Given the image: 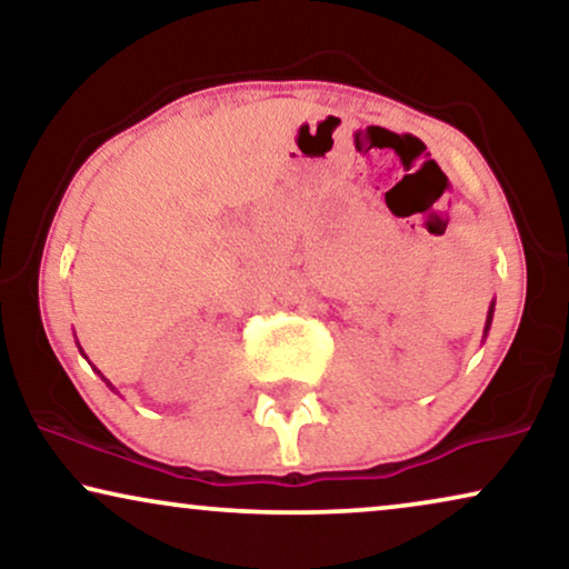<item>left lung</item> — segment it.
<instances>
[{"instance_id": "obj_1", "label": "left lung", "mask_w": 569, "mask_h": 569, "mask_svg": "<svg viewBox=\"0 0 569 569\" xmlns=\"http://www.w3.org/2000/svg\"><path fill=\"white\" fill-rule=\"evenodd\" d=\"M492 316H495V300H492V306H489V310H487V323H485V339H487V333H489V326H492Z\"/></svg>"}]
</instances>
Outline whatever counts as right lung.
<instances>
[{
	"label": "right lung",
	"mask_w": 569,
	"mask_h": 569,
	"mask_svg": "<svg viewBox=\"0 0 569 569\" xmlns=\"http://www.w3.org/2000/svg\"><path fill=\"white\" fill-rule=\"evenodd\" d=\"M80 352H82V347H80ZM82 355H84V352H82ZM96 372H98V376H100V378H103V372H100V370H96ZM103 380H106V378H103ZM106 383H108V380H106ZM108 386H111V383H108ZM111 391H116V388H113V386H111Z\"/></svg>",
	"instance_id": "right-lung-1"
}]
</instances>
